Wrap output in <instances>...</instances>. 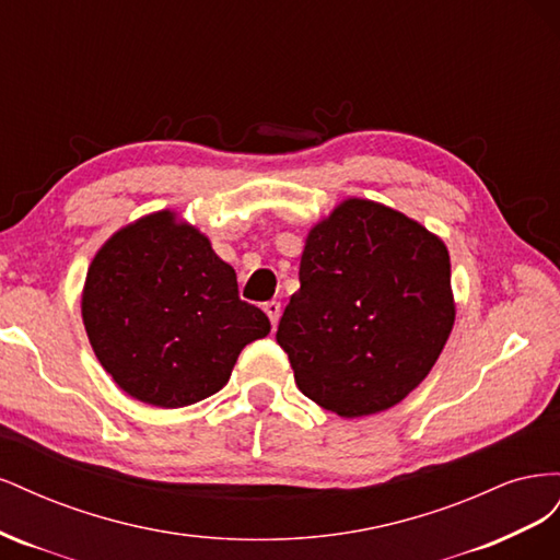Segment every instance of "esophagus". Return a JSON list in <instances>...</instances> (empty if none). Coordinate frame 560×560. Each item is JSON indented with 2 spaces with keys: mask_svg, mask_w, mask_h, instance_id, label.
Segmentation results:
<instances>
[{
  "mask_svg": "<svg viewBox=\"0 0 560 560\" xmlns=\"http://www.w3.org/2000/svg\"><path fill=\"white\" fill-rule=\"evenodd\" d=\"M264 311H266V315H268V319H270V325L278 327L280 315H282V306H280V301H266V303H264Z\"/></svg>",
  "mask_w": 560,
  "mask_h": 560,
  "instance_id": "1",
  "label": "esophagus"
}]
</instances>
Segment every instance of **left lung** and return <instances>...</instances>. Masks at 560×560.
Here are the masks:
<instances>
[{
	"label": "left lung",
	"mask_w": 560,
	"mask_h": 560,
	"mask_svg": "<svg viewBox=\"0 0 560 560\" xmlns=\"http://www.w3.org/2000/svg\"><path fill=\"white\" fill-rule=\"evenodd\" d=\"M299 280L276 338L301 393L341 418L409 397L451 336L444 241L383 202L346 198L311 226Z\"/></svg>",
	"instance_id": "8db88e82"
}]
</instances>
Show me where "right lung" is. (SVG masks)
I'll return each instance as SVG.
<instances>
[{"instance_id":"add662e5","label":"right lung","mask_w":560,"mask_h":560,"mask_svg":"<svg viewBox=\"0 0 560 560\" xmlns=\"http://www.w3.org/2000/svg\"><path fill=\"white\" fill-rule=\"evenodd\" d=\"M81 317L112 381L161 409L219 393L241 350L270 331L208 235L175 210L135 219L95 252Z\"/></svg>"}]
</instances>
